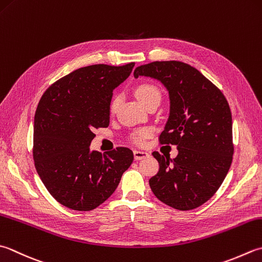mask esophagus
<instances>
[{
	"mask_svg": "<svg viewBox=\"0 0 262 262\" xmlns=\"http://www.w3.org/2000/svg\"><path fill=\"white\" fill-rule=\"evenodd\" d=\"M147 157H148V153L147 152L138 151V150L134 151V159H135V160H141V159H145Z\"/></svg>",
	"mask_w": 262,
	"mask_h": 262,
	"instance_id": "1",
	"label": "esophagus"
}]
</instances>
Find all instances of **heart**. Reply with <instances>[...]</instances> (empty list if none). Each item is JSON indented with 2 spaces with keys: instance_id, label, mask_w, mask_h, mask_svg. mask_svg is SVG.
Returning <instances> with one entry per match:
<instances>
[{
  "instance_id": "b5f03b06",
  "label": "heart",
  "mask_w": 262,
  "mask_h": 262,
  "mask_svg": "<svg viewBox=\"0 0 262 262\" xmlns=\"http://www.w3.org/2000/svg\"><path fill=\"white\" fill-rule=\"evenodd\" d=\"M135 95L138 100L141 101L142 104H146L148 101H151L156 97L160 99V91L158 90V87L150 83H143L136 86L135 89ZM118 103H119V97H114L110 103V110L114 112L116 111ZM151 135V129L148 128H141L134 132V134L132 135V140L134 141L136 144H143L146 138Z\"/></svg>"
}]
</instances>
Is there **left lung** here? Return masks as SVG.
Listing matches in <instances>:
<instances>
[{
  "instance_id": "1",
  "label": "left lung",
  "mask_w": 262,
  "mask_h": 262,
  "mask_svg": "<svg viewBox=\"0 0 262 262\" xmlns=\"http://www.w3.org/2000/svg\"><path fill=\"white\" fill-rule=\"evenodd\" d=\"M134 76H147L166 86L170 114L159 136L176 145L175 159L155 151L159 171L150 178L155 195L177 210L206 203L222 185L232 165L233 122L226 97L198 69L181 61H155L137 67Z\"/></svg>"
}]
</instances>
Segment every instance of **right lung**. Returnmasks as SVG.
Here are the masks:
<instances>
[{
	"label": "right lung",
	"instance_id": "add662e5",
	"mask_svg": "<svg viewBox=\"0 0 262 262\" xmlns=\"http://www.w3.org/2000/svg\"><path fill=\"white\" fill-rule=\"evenodd\" d=\"M135 63L79 68L51 85L34 119L33 158L46 189L62 206L91 211L109 199L134 160L128 147L91 151L94 129L110 122L112 92Z\"/></svg>",
	"mask_w": 262,
	"mask_h": 262
}]
</instances>
